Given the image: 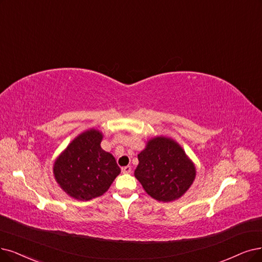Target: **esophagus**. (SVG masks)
<instances>
[{"mask_svg": "<svg viewBox=\"0 0 262 262\" xmlns=\"http://www.w3.org/2000/svg\"><path fill=\"white\" fill-rule=\"evenodd\" d=\"M121 170H122V172H123V173L128 174V173H131V170H132V169H131V166H130V165H127V166H123Z\"/></svg>", "mask_w": 262, "mask_h": 262, "instance_id": "esophagus-1", "label": "esophagus"}]
</instances>
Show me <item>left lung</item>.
Listing matches in <instances>:
<instances>
[{
    "label": "left lung",
    "mask_w": 262,
    "mask_h": 262,
    "mask_svg": "<svg viewBox=\"0 0 262 262\" xmlns=\"http://www.w3.org/2000/svg\"><path fill=\"white\" fill-rule=\"evenodd\" d=\"M134 175L145 191L158 201L182 196L195 177V167L181 146L169 138H155L139 154Z\"/></svg>",
    "instance_id": "left-lung-1"
}]
</instances>
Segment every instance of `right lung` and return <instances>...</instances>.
<instances>
[{
	"instance_id": "add662e5",
	"label": "right lung",
	"mask_w": 262,
	"mask_h": 262,
	"mask_svg": "<svg viewBox=\"0 0 262 262\" xmlns=\"http://www.w3.org/2000/svg\"><path fill=\"white\" fill-rule=\"evenodd\" d=\"M102 134L95 129L81 133L54 164L56 181L69 195L88 201L102 195L120 173L110 152L101 148Z\"/></svg>"
}]
</instances>
